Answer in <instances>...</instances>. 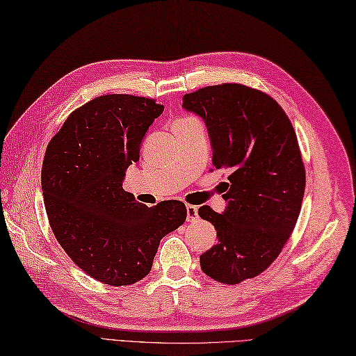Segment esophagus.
I'll return each mask as SVG.
<instances>
[{
	"mask_svg": "<svg viewBox=\"0 0 356 356\" xmlns=\"http://www.w3.org/2000/svg\"><path fill=\"white\" fill-rule=\"evenodd\" d=\"M186 211H187V221H195L198 218V207L197 206L187 204Z\"/></svg>",
	"mask_w": 356,
	"mask_h": 356,
	"instance_id": "obj_1",
	"label": "esophagus"
}]
</instances>
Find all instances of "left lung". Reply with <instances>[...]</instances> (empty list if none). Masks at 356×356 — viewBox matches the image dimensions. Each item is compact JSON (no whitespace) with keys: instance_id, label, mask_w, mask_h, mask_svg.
I'll return each mask as SVG.
<instances>
[{"instance_id":"obj_1","label":"left lung","mask_w":356,"mask_h":356,"mask_svg":"<svg viewBox=\"0 0 356 356\" xmlns=\"http://www.w3.org/2000/svg\"><path fill=\"white\" fill-rule=\"evenodd\" d=\"M183 108L204 120L216 169L229 170L223 213L201 206L198 216L217 231V245L200 256L201 270L234 285L265 271L296 225L305 167L296 133L280 105L240 83L200 88Z\"/></svg>"}]
</instances>
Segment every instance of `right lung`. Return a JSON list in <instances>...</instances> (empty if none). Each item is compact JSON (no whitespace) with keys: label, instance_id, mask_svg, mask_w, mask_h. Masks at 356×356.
<instances>
[{"label":"right lung","instance_id":"right-lung-1","mask_svg":"<svg viewBox=\"0 0 356 356\" xmlns=\"http://www.w3.org/2000/svg\"><path fill=\"white\" fill-rule=\"evenodd\" d=\"M163 110L147 97H96L71 113L44 153L42 191L54 236L80 270L106 285L145 277L161 238L186 221L181 201L147 207L122 189Z\"/></svg>","mask_w":356,"mask_h":356}]
</instances>
